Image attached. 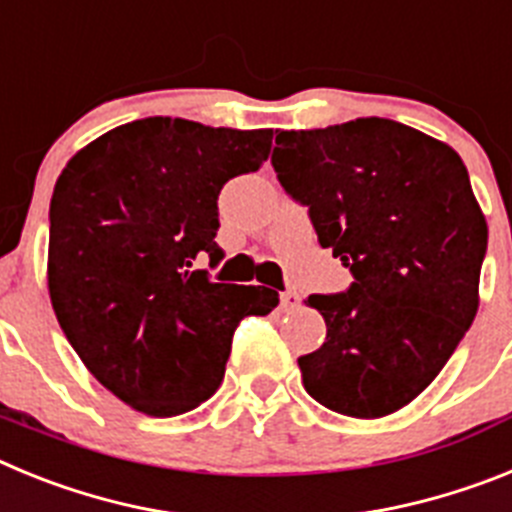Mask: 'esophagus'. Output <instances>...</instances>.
I'll return each instance as SVG.
<instances>
[{"mask_svg": "<svg viewBox=\"0 0 512 512\" xmlns=\"http://www.w3.org/2000/svg\"><path fill=\"white\" fill-rule=\"evenodd\" d=\"M282 307L284 310H295V307H300V295H297L295 289L282 292Z\"/></svg>", "mask_w": 512, "mask_h": 512, "instance_id": "obj_1", "label": "esophagus"}]
</instances>
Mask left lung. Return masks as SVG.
I'll return each mask as SVG.
<instances>
[{"mask_svg":"<svg viewBox=\"0 0 512 512\" xmlns=\"http://www.w3.org/2000/svg\"><path fill=\"white\" fill-rule=\"evenodd\" d=\"M271 164L356 279L307 297L328 328L297 359L307 395L348 418L397 413L477 315L487 220L467 166L449 143L384 117L279 130Z\"/></svg>","mask_w":512,"mask_h":512,"instance_id":"obj_1","label":"left lung"}]
</instances>
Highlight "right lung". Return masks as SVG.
<instances>
[{
  "label": "right lung",
  "instance_id": "add662e5",
  "mask_svg": "<svg viewBox=\"0 0 512 512\" xmlns=\"http://www.w3.org/2000/svg\"><path fill=\"white\" fill-rule=\"evenodd\" d=\"M274 130L146 117L99 135L63 166L51 197L48 295L58 325L102 387L151 418L217 392L233 330L269 315V287L194 269L215 243L217 194L259 171Z\"/></svg>",
  "mask_w": 512,
  "mask_h": 512
}]
</instances>
